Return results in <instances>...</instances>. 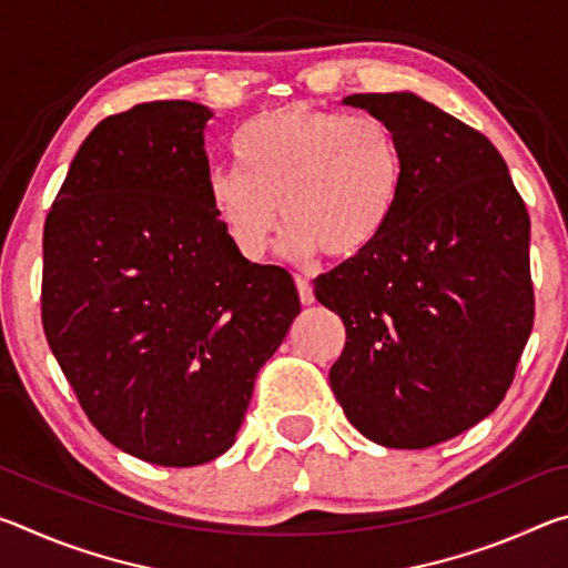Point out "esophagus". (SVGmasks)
<instances>
[{
    "mask_svg": "<svg viewBox=\"0 0 568 568\" xmlns=\"http://www.w3.org/2000/svg\"><path fill=\"white\" fill-rule=\"evenodd\" d=\"M295 285H297V295H301V303H303V305H313V303H315L313 285L307 283L305 277H295Z\"/></svg>",
    "mask_w": 568,
    "mask_h": 568,
    "instance_id": "34e87169",
    "label": "esophagus"
}]
</instances>
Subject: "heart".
<instances>
[{
  "label": "heart",
  "mask_w": 568,
  "mask_h": 568,
  "mask_svg": "<svg viewBox=\"0 0 568 568\" xmlns=\"http://www.w3.org/2000/svg\"><path fill=\"white\" fill-rule=\"evenodd\" d=\"M243 165H213L207 205L245 261L265 255L283 220L293 261L323 253L348 261L386 233L400 203L406 162L396 132L371 114L305 104L255 114L240 128Z\"/></svg>",
  "instance_id": "heart-1"
}]
</instances>
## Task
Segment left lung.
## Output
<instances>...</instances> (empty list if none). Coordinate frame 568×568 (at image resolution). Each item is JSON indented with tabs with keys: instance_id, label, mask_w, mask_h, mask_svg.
Wrapping results in <instances>:
<instances>
[{
	"instance_id": "left-lung-1",
	"label": "left lung",
	"mask_w": 568,
	"mask_h": 568,
	"mask_svg": "<svg viewBox=\"0 0 568 568\" xmlns=\"http://www.w3.org/2000/svg\"><path fill=\"white\" fill-rule=\"evenodd\" d=\"M388 122L406 180L365 253L315 277L345 348L331 388L373 444L428 448L504 400L534 325L528 213L491 140L413 92L351 94Z\"/></svg>"
}]
</instances>
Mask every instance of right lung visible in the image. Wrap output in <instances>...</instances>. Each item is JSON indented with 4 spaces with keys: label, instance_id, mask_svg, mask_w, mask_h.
Returning <instances> with one entry per match:
<instances>
[{
    "label": "right lung",
    "instance_id": "1",
    "mask_svg": "<svg viewBox=\"0 0 568 568\" xmlns=\"http://www.w3.org/2000/svg\"><path fill=\"white\" fill-rule=\"evenodd\" d=\"M203 104L94 128L44 223L47 343L94 428L148 464L235 444L257 371L301 313L285 267L235 253L205 195Z\"/></svg>",
    "mask_w": 568,
    "mask_h": 568
}]
</instances>
